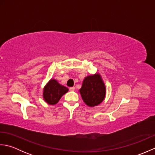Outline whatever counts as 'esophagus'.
<instances>
[{
  "label": "esophagus",
  "instance_id": "obj_1",
  "mask_svg": "<svg viewBox=\"0 0 155 155\" xmlns=\"http://www.w3.org/2000/svg\"><path fill=\"white\" fill-rule=\"evenodd\" d=\"M69 90H70L71 91H74L75 90V87H71L70 88H69Z\"/></svg>",
  "mask_w": 155,
  "mask_h": 155
}]
</instances>
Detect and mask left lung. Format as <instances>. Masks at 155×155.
I'll list each match as a JSON object with an SVG mask.
<instances>
[{
	"label": "left lung",
	"mask_w": 155,
	"mask_h": 155,
	"mask_svg": "<svg viewBox=\"0 0 155 155\" xmlns=\"http://www.w3.org/2000/svg\"><path fill=\"white\" fill-rule=\"evenodd\" d=\"M79 91L85 104L91 107L101 103L106 95V87L99 74L85 78Z\"/></svg>",
	"instance_id": "obj_1"
}]
</instances>
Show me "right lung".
Returning a JSON list of instances; mask_svg holds the SVG:
<instances>
[{
  "label": "right lung",
  "instance_id": "1",
  "mask_svg": "<svg viewBox=\"0 0 155 155\" xmlns=\"http://www.w3.org/2000/svg\"><path fill=\"white\" fill-rule=\"evenodd\" d=\"M68 91V88L59 84L57 80L51 79L44 88V100L49 104H56Z\"/></svg>",
  "mask_w": 155,
  "mask_h": 155
}]
</instances>
